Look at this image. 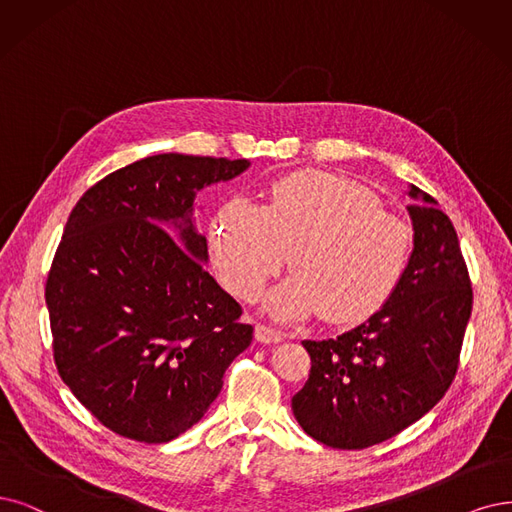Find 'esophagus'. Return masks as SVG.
<instances>
[{
  "label": "esophagus",
  "instance_id": "obj_1",
  "mask_svg": "<svg viewBox=\"0 0 512 512\" xmlns=\"http://www.w3.org/2000/svg\"><path fill=\"white\" fill-rule=\"evenodd\" d=\"M255 339L261 344H278V342H282V333L272 327H266V325H257Z\"/></svg>",
  "mask_w": 512,
  "mask_h": 512
}]
</instances>
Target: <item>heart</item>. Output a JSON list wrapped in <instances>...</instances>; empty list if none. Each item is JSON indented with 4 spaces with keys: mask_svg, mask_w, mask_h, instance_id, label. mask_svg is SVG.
Segmentation results:
<instances>
[{
    "mask_svg": "<svg viewBox=\"0 0 512 512\" xmlns=\"http://www.w3.org/2000/svg\"><path fill=\"white\" fill-rule=\"evenodd\" d=\"M411 230L369 187L327 170H299L272 185L268 206L234 196L211 219V253L223 285L255 299L287 266L297 270L266 297L278 320L323 312L354 325L390 304L407 274Z\"/></svg>",
    "mask_w": 512,
    "mask_h": 512,
    "instance_id": "heart-1",
    "label": "heart"
}]
</instances>
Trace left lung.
I'll return each mask as SVG.
<instances>
[{"label": "left lung", "instance_id": "1", "mask_svg": "<svg viewBox=\"0 0 512 512\" xmlns=\"http://www.w3.org/2000/svg\"><path fill=\"white\" fill-rule=\"evenodd\" d=\"M413 253L399 291L367 323L312 342L295 420L333 449L392 439L437 405L456 377L472 287L458 234L437 200L411 185Z\"/></svg>", "mask_w": 512, "mask_h": 512}]
</instances>
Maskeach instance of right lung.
<instances>
[{
	"label": "right lung",
	"mask_w": 512,
	"mask_h": 512,
	"mask_svg": "<svg viewBox=\"0 0 512 512\" xmlns=\"http://www.w3.org/2000/svg\"><path fill=\"white\" fill-rule=\"evenodd\" d=\"M246 166L149 156L86 189L67 219L46 278L54 365L124 439L168 443L198 424L251 344L253 327L204 270L206 238L189 219L196 192Z\"/></svg>",
	"instance_id": "1"
}]
</instances>
